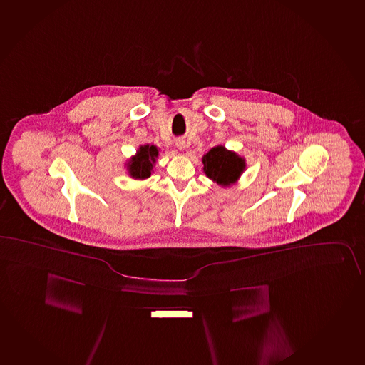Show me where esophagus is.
Listing matches in <instances>:
<instances>
[{"instance_id": "34e87169", "label": "esophagus", "mask_w": 365, "mask_h": 365, "mask_svg": "<svg viewBox=\"0 0 365 365\" xmlns=\"http://www.w3.org/2000/svg\"><path fill=\"white\" fill-rule=\"evenodd\" d=\"M175 145H177V148L180 149V150L185 149V140H183V139H177V140H175Z\"/></svg>"}]
</instances>
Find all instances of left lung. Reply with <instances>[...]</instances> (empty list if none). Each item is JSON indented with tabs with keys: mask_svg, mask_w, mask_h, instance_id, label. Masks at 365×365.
Here are the masks:
<instances>
[{
	"mask_svg": "<svg viewBox=\"0 0 365 365\" xmlns=\"http://www.w3.org/2000/svg\"><path fill=\"white\" fill-rule=\"evenodd\" d=\"M203 172L217 185L228 187L237 182L240 175L246 168L242 157L228 150L223 145H217L203 155Z\"/></svg>",
	"mask_w": 365,
	"mask_h": 365,
	"instance_id": "obj_1",
	"label": "left lung"
}]
</instances>
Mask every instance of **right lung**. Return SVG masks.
Here are the masks:
<instances>
[{
  "instance_id": "add662e5",
  "label": "right lung",
  "mask_w": 365,
  "mask_h": 365,
  "mask_svg": "<svg viewBox=\"0 0 365 365\" xmlns=\"http://www.w3.org/2000/svg\"><path fill=\"white\" fill-rule=\"evenodd\" d=\"M159 150L155 145L145 144L138 149L137 154L128 162V173L135 180H145L153 172L155 159L158 157Z\"/></svg>"
}]
</instances>
